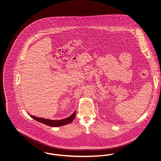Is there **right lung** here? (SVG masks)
Instances as JSON below:
<instances>
[{
    "mask_svg": "<svg viewBox=\"0 0 161 161\" xmlns=\"http://www.w3.org/2000/svg\"><path fill=\"white\" fill-rule=\"evenodd\" d=\"M75 114H76V112H74L73 114L70 115L69 117H68L65 119H63L61 120H51V119H45V118H43L36 117V116H33V115H30L33 119H34L35 120L37 121L40 123L45 124L47 125L51 126V127H58V126H61V125H66V124H68L71 123L74 119Z\"/></svg>",
    "mask_w": 161,
    "mask_h": 161,
    "instance_id": "add662e5",
    "label": "right lung"
}]
</instances>
